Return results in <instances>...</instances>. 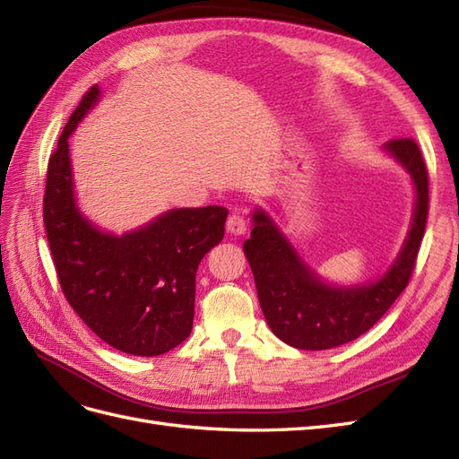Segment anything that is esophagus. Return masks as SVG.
I'll list each match as a JSON object with an SVG mask.
<instances>
[{
  "mask_svg": "<svg viewBox=\"0 0 459 459\" xmlns=\"http://www.w3.org/2000/svg\"><path fill=\"white\" fill-rule=\"evenodd\" d=\"M246 229H247V225H246V219H244L240 213H232V215H229V219H227V230H229L230 234H234V236H240V234H244V232H246Z\"/></svg>",
  "mask_w": 459,
  "mask_h": 459,
  "instance_id": "esophagus-1",
  "label": "esophagus"
}]
</instances>
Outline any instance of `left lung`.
I'll use <instances>...</instances> for the list:
<instances>
[{"instance_id": "1", "label": "left lung", "mask_w": 459, "mask_h": 459, "mask_svg": "<svg viewBox=\"0 0 459 459\" xmlns=\"http://www.w3.org/2000/svg\"><path fill=\"white\" fill-rule=\"evenodd\" d=\"M385 151L411 175L416 212L403 251L374 284H324L295 254L271 217L259 210L254 213V230L244 242V254L255 278L261 310L273 333L295 349L324 351L360 337L387 313L416 269L429 213L427 168L418 143L410 137L391 139Z\"/></svg>"}]
</instances>
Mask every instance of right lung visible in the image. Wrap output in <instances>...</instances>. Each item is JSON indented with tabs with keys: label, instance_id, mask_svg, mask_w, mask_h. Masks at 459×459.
<instances>
[{
	"label": "right lung",
	"instance_id": "right-lung-1",
	"mask_svg": "<svg viewBox=\"0 0 459 459\" xmlns=\"http://www.w3.org/2000/svg\"><path fill=\"white\" fill-rule=\"evenodd\" d=\"M97 99L93 85L49 158L43 225L58 284L87 328L117 351L158 357L192 332L198 264L223 240L229 210H171L124 236L91 225L74 202L68 137Z\"/></svg>",
	"mask_w": 459,
	"mask_h": 459
}]
</instances>
